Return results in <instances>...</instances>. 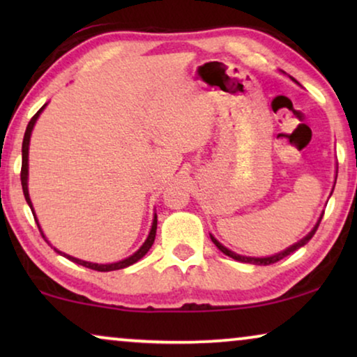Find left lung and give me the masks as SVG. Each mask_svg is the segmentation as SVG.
I'll return each instance as SVG.
<instances>
[{
    "instance_id": "left-lung-1",
    "label": "left lung",
    "mask_w": 357,
    "mask_h": 357,
    "mask_svg": "<svg viewBox=\"0 0 357 357\" xmlns=\"http://www.w3.org/2000/svg\"><path fill=\"white\" fill-rule=\"evenodd\" d=\"M292 79V77H291ZM294 81V79H292ZM336 175H338V170H336ZM335 183H336V177H335ZM321 218H324V213L320 214V218H319V221H317V224L314 226V229H312V231L307 234L305 237H302L299 242H296V243H292L291 247H287L286 250H282V252H280V253H276V255H271V257H247V255H238V253H236V252H232V250H229L227 247H224L221 242L218 241V238H214V236H211V234H209V237H211V241H213V243L214 245H216L219 250H221L224 255H227V257H231V258H234V260H237V261H242V263H252V265H258V266H266V265H271V263H276V261H280V260H282V258L284 257H287V255H291L292 252H296L297 248H301V247H304L307 242L310 241L312 237H314V234H315V231H317V227H319V224H320V221H321Z\"/></svg>"
}]
</instances>
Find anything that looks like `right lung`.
<instances>
[{
	"label": "right lung",
	"instance_id": "1",
	"mask_svg": "<svg viewBox=\"0 0 357 357\" xmlns=\"http://www.w3.org/2000/svg\"><path fill=\"white\" fill-rule=\"evenodd\" d=\"M45 107H47V104L43 105L42 109L38 110L36 115L32 116L31 121H29L27 128H26V133H24V141H22V169H21V183H22V192H24V197H26V202H27V204H29V208L32 209L33 219H36V222H37V226H38V231H40L42 237L45 238V241H47L45 234H43L42 227H40V224H38V219H37V216H36V211H33V206H32L31 197H29V144H31V135H32L33 126H36L37 120H38V116H40V114L43 112V109H45ZM155 229H158V214L154 213L153 224H151V231H149V234H148V237H146V241H144L143 245H141V247L138 248V250H136V252L133 253V255L126 257L125 260H120V261H115V263H92V261H86V260H81V258H76V257L68 255V253H63V252H60V250H58V248H55V247H53V248H55V252L60 253V255L66 257L68 260L75 261V263H77V265H82V266H86V268H91V270H96V271H114V270H121V268H126V266L133 265V263H136L138 260H141V258H143V257L146 255V253L149 252V248L153 247L154 238H155ZM47 242H48V241H47Z\"/></svg>",
	"mask_w": 357,
	"mask_h": 357
}]
</instances>
